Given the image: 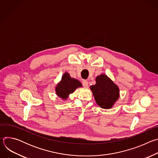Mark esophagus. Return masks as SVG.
Returning a JSON list of instances; mask_svg holds the SVG:
<instances>
[{"label": "esophagus", "mask_w": 158, "mask_h": 158, "mask_svg": "<svg viewBox=\"0 0 158 158\" xmlns=\"http://www.w3.org/2000/svg\"><path fill=\"white\" fill-rule=\"evenodd\" d=\"M82 85H83V86H84V87L87 88V87H88V81H86V80H83L82 82Z\"/></svg>", "instance_id": "esophagus-1"}]
</instances>
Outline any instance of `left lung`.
I'll return each instance as SVG.
<instances>
[{"instance_id": "8db88e82", "label": "left lung", "mask_w": 158, "mask_h": 158, "mask_svg": "<svg viewBox=\"0 0 158 158\" xmlns=\"http://www.w3.org/2000/svg\"><path fill=\"white\" fill-rule=\"evenodd\" d=\"M96 84L91 85L96 103L101 108L109 109L114 106L119 98V89L106 74L96 78Z\"/></svg>"}]
</instances>
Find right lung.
Returning <instances> with one entry per match:
<instances>
[{
	"mask_svg": "<svg viewBox=\"0 0 158 158\" xmlns=\"http://www.w3.org/2000/svg\"><path fill=\"white\" fill-rule=\"evenodd\" d=\"M82 86L80 81L71 77L69 73H65L62 76L61 81L56 87V93L59 98L66 100L70 94L73 93L77 88Z\"/></svg>",
	"mask_w": 158,
	"mask_h": 158,
	"instance_id": "add662e5",
	"label": "right lung"
}]
</instances>
